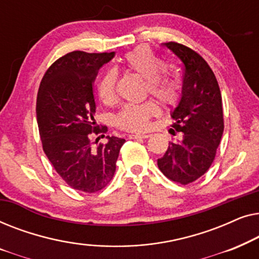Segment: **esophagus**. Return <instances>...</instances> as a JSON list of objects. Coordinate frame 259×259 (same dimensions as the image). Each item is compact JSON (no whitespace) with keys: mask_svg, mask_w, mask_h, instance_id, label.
Returning <instances> with one entry per match:
<instances>
[{"mask_svg":"<svg viewBox=\"0 0 259 259\" xmlns=\"http://www.w3.org/2000/svg\"><path fill=\"white\" fill-rule=\"evenodd\" d=\"M150 134H130V139H147Z\"/></svg>","mask_w":259,"mask_h":259,"instance_id":"1","label":"esophagus"}]
</instances>
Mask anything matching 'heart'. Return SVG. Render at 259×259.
<instances>
[{"instance_id":"b5f03b06","label":"heart","mask_w":259,"mask_h":259,"mask_svg":"<svg viewBox=\"0 0 259 259\" xmlns=\"http://www.w3.org/2000/svg\"><path fill=\"white\" fill-rule=\"evenodd\" d=\"M126 68L146 79V88L165 105L173 106L182 97V79L172 66L162 63L161 59L147 46H140L127 53L123 58ZM118 73L107 69L97 83L98 97L104 104L115 100ZM160 109L154 101L126 104L114 116L119 128L128 132H143L150 126V120L159 115Z\"/></svg>"}]
</instances>
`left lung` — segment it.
<instances>
[{"label":"left lung","instance_id":"1","mask_svg":"<svg viewBox=\"0 0 259 259\" xmlns=\"http://www.w3.org/2000/svg\"><path fill=\"white\" fill-rule=\"evenodd\" d=\"M184 65L182 98L172 112V127L183 133L178 143H169L158 167L169 180L182 185L193 183L210 168L224 131L222 94L207 62L186 46L162 44Z\"/></svg>","mask_w":259,"mask_h":259}]
</instances>
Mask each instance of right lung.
Returning <instances> with one entry per match:
<instances>
[{"mask_svg": "<svg viewBox=\"0 0 259 259\" xmlns=\"http://www.w3.org/2000/svg\"><path fill=\"white\" fill-rule=\"evenodd\" d=\"M114 56L112 53L74 51L56 60L45 73L36 99V118L42 148L67 185L95 193L108 185L125 139L107 137V144L93 147L92 137L100 128L93 83L99 69Z\"/></svg>", "mask_w": 259, "mask_h": 259, "instance_id": "add662e5", "label": "right lung"}]
</instances>
